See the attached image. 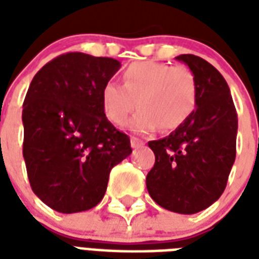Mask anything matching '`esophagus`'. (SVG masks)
<instances>
[{"label": "esophagus", "mask_w": 259, "mask_h": 259, "mask_svg": "<svg viewBox=\"0 0 259 259\" xmlns=\"http://www.w3.org/2000/svg\"><path fill=\"white\" fill-rule=\"evenodd\" d=\"M130 146H132V148H140V147L144 146V141L139 139V137H132L130 139Z\"/></svg>", "instance_id": "34e87169"}]
</instances>
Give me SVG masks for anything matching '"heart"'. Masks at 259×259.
I'll use <instances>...</instances> for the list:
<instances>
[{
  "instance_id": "1",
  "label": "heart",
  "mask_w": 259,
  "mask_h": 259,
  "mask_svg": "<svg viewBox=\"0 0 259 259\" xmlns=\"http://www.w3.org/2000/svg\"><path fill=\"white\" fill-rule=\"evenodd\" d=\"M104 112L112 123L123 126L136 109L130 127L137 133L179 129L190 119L198 104L194 73L186 66L155 61L130 64L123 72V84L107 81L101 90Z\"/></svg>"
}]
</instances>
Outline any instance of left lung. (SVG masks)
I'll return each instance as SVG.
<instances>
[{"mask_svg": "<svg viewBox=\"0 0 259 259\" xmlns=\"http://www.w3.org/2000/svg\"><path fill=\"white\" fill-rule=\"evenodd\" d=\"M194 73L198 104L190 119L163 139L148 143L155 163L147 190L158 205L191 215L222 195L236 158L237 112L226 80L205 59L176 57Z\"/></svg>", "mask_w": 259, "mask_h": 259, "instance_id": "8db88e82", "label": "left lung"}]
</instances>
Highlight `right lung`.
<instances>
[{
	"mask_svg": "<svg viewBox=\"0 0 259 259\" xmlns=\"http://www.w3.org/2000/svg\"><path fill=\"white\" fill-rule=\"evenodd\" d=\"M120 68L113 58L68 53L31 80L22 111L31 190L54 211L96 206L111 169L132 154L129 136L105 116L101 90Z\"/></svg>",
	"mask_w": 259,
	"mask_h": 259,
	"instance_id": "1",
	"label": "right lung"
}]
</instances>
